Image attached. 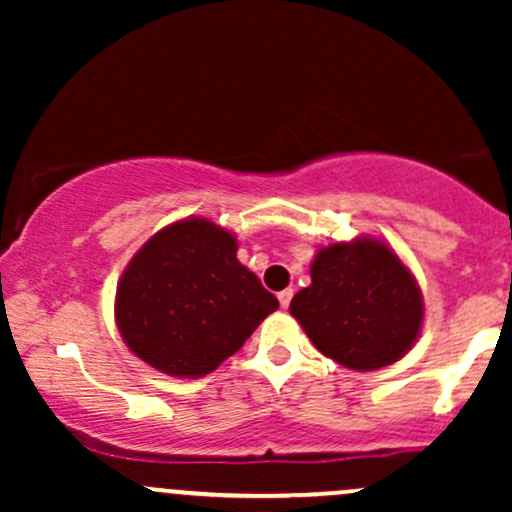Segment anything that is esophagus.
Here are the masks:
<instances>
[{"label": "esophagus", "mask_w": 512, "mask_h": 512, "mask_svg": "<svg viewBox=\"0 0 512 512\" xmlns=\"http://www.w3.org/2000/svg\"><path fill=\"white\" fill-rule=\"evenodd\" d=\"M291 298H293V289L281 291V293H279V303H281V308H289V305H291Z\"/></svg>", "instance_id": "1"}]
</instances>
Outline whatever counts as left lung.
Listing matches in <instances>:
<instances>
[{"instance_id": "1", "label": "left lung", "mask_w": 512, "mask_h": 512, "mask_svg": "<svg viewBox=\"0 0 512 512\" xmlns=\"http://www.w3.org/2000/svg\"><path fill=\"white\" fill-rule=\"evenodd\" d=\"M313 284L291 301L317 351L354 370L390 366L411 349L424 322V298L385 243L361 238L315 255Z\"/></svg>"}]
</instances>
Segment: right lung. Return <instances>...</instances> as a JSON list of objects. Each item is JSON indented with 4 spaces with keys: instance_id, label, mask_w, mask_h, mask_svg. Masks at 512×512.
I'll return each instance as SVG.
<instances>
[{
    "instance_id": "obj_1",
    "label": "right lung",
    "mask_w": 512,
    "mask_h": 512,
    "mask_svg": "<svg viewBox=\"0 0 512 512\" xmlns=\"http://www.w3.org/2000/svg\"><path fill=\"white\" fill-rule=\"evenodd\" d=\"M236 252L233 233L207 219L158 231L117 284L115 320L129 349L178 378H202L236 354L279 308Z\"/></svg>"
}]
</instances>
